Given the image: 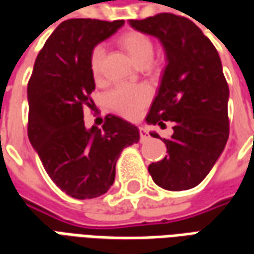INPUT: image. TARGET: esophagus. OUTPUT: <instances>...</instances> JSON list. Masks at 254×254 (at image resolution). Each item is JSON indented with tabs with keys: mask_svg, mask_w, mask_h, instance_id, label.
<instances>
[{
	"mask_svg": "<svg viewBox=\"0 0 254 254\" xmlns=\"http://www.w3.org/2000/svg\"><path fill=\"white\" fill-rule=\"evenodd\" d=\"M149 134L147 132V129L145 127H140V140L141 141H145V140H148Z\"/></svg>",
	"mask_w": 254,
	"mask_h": 254,
	"instance_id": "obj_1",
	"label": "esophagus"
}]
</instances>
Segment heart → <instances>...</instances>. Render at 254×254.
I'll use <instances>...</instances> for the list:
<instances>
[{
  "label": "heart",
  "instance_id": "heart-1",
  "mask_svg": "<svg viewBox=\"0 0 254 254\" xmlns=\"http://www.w3.org/2000/svg\"><path fill=\"white\" fill-rule=\"evenodd\" d=\"M118 45L138 65H145L154 56V43L148 36L138 31H127L118 38ZM105 57L103 46L94 47L89 56V69L95 78L102 74V63ZM151 92L145 85L121 84L109 94V103L116 111L127 118H136L148 103Z\"/></svg>",
  "mask_w": 254,
  "mask_h": 254
}]
</instances>
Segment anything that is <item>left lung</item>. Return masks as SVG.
Segmentation results:
<instances>
[{"mask_svg": "<svg viewBox=\"0 0 254 254\" xmlns=\"http://www.w3.org/2000/svg\"><path fill=\"white\" fill-rule=\"evenodd\" d=\"M134 30L158 38L166 52L165 72L145 121L174 133L165 138V159L148 166L158 187L188 190L207 177L229 138V85L212 42L187 17L159 13L129 20ZM158 137V133H151Z\"/></svg>", "mask_w": 254, "mask_h": 254, "instance_id": "1", "label": "left lung"}]
</instances>
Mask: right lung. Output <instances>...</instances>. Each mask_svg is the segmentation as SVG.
Instances as JSON below:
<instances>
[{
  "label": "right lung",
  "mask_w": 254,
  "mask_h": 254,
  "mask_svg": "<svg viewBox=\"0 0 254 254\" xmlns=\"http://www.w3.org/2000/svg\"><path fill=\"white\" fill-rule=\"evenodd\" d=\"M124 23L63 21L38 54L28 81V138L53 182L78 200L105 194L121 151L140 138L137 127L121 117L109 114L102 127L91 129L83 120L84 107L94 105L89 56Z\"/></svg>",
  "instance_id": "1"
}]
</instances>
